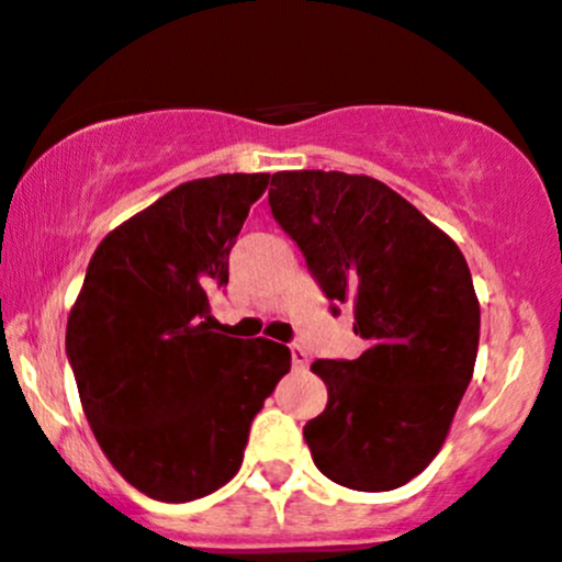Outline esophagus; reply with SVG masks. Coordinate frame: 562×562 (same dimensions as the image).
<instances>
[{"mask_svg": "<svg viewBox=\"0 0 562 562\" xmlns=\"http://www.w3.org/2000/svg\"><path fill=\"white\" fill-rule=\"evenodd\" d=\"M291 359H293V368H307V351H304L302 346H299V342H293L291 346Z\"/></svg>", "mask_w": 562, "mask_h": 562, "instance_id": "1", "label": "esophagus"}]
</instances>
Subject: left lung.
I'll return each instance as SVG.
<instances>
[{
  "label": "left lung",
  "mask_w": 562,
  "mask_h": 562,
  "mask_svg": "<svg viewBox=\"0 0 562 562\" xmlns=\"http://www.w3.org/2000/svg\"><path fill=\"white\" fill-rule=\"evenodd\" d=\"M269 205L329 302L353 304L357 359H315L329 392L304 426L315 467L353 492H390L448 439L481 340V304L453 238L386 183L274 172Z\"/></svg>",
  "instance_id": "left-lung-1"
}]
</instances>
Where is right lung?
Wrapping results in <instances>:
<instances>
[{"label":"right lung","instance_id":"right-lung-1","mask_svg":"<svg viewBox=\"0 0 562 562\" xmlns=\"http://www.w3.org/2000/svg\"><path fill=\"white\" fill-rule=\"evenodd\" d=\"M269 172L176 187L92 255L65 329L81 408L109 464L161 503L238 472L249 426L291 370L282 342L220 335L209 291Z\"/></svg>","mask_w":562,"mask_h":562}]
</instances>
